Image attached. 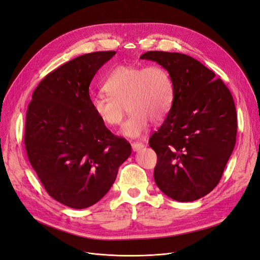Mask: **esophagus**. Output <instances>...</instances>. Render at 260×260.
I'll use <instances>...</instances> for the list:
<instances>
[{"label":"esophagus","mask_w":260,"mask_h":260,"mask_svg":"<svg viewBox=\"0 0 260 260\" xmlns=\"http://www.w3.org/2000/svg\"><path fill=\"white\" fill-rule=\"evenodd\" d=\"M144 147V144L143 143H140V142H133L132 143V148L134 152H138L140 151V149H142Z\"/></svg>","instance_id":"1"}]
</instances>
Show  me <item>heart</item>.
Here are the masks:
<instances>
[{"instance_id":"heart-1","label":"heart","mask_w":260,"mask_h":260,"mask_svg":"<svg viewBox=\"0 0 260 260\" xmlns=\"http://www.w3.org/2000/svg\"><path fill=\"white\" fill-rule=\"evenodd\" d=\"M103 90L107 95L90 98L92 113L105 125L116 126L124 117L126 105L132 114L120 134L129 138L144 135L151 120H165L174 100L173 79L160 65H119L106 78Z\"/></svg>"}]
</instances>
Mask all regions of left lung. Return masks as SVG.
Listing matches in <instances>:
<instances>
[{
	"instance_id": "1",
	"label": "left lung",
	"mask_w": 260,
	"mask_h": 260,
	"mask_svg": "<svg viewBox=\"0 0 260 260\" xmlns=\"http://www.w3.org/2000/svg\"><path fill=\"white\" fill-rule=\"evenodd\" d=\"M174 83L171 111L148 143L157 154L154 178L170 198L188 202L212 192L236 143L233 97L221 79L196 59L179 52L147 51Z\"/></svg>"
}]
</instances>
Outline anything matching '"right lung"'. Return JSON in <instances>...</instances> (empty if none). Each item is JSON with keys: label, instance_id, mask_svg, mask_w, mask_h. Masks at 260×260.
Listing matches in <instances>:
<instances>
[{"label": "right lung", "instance_id": "1", "mask_svg": "<svg viewBox=\"0 0 260 260\" xmlns=\"http://www.w3.org/2000/svg\"><path fill=\"white\" fill-rule=\"evenodd\" d=\"M115 54L95 51L61 65L40 82L27 109V157L49 196L73 209L97 203L132 154L89 103L92 78Z\"/></svg>", "mask_w": 260, "mask_h": 260}]
</instances>
